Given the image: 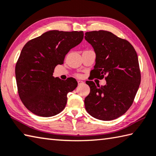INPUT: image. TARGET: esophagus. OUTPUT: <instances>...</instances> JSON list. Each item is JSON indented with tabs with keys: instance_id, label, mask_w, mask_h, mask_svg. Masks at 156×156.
I'll return each instance as SVG.
<instances>
[{
	"instance_id": "34e87169",
	"label": "esophagus",
	"mask_w": 156,
	"mask_h": 156,
	"mask_svg": "<svg viewBox=\"0 0 156 156\" xmlns=\"http://www.w3.org/2000/svg\"><path fill=\"white\" fill-rule=\"evenodd\" d=\"M78 85H81V84H84V83L83 81H82V80H78Z\"/></svg>"
}]
</instances>
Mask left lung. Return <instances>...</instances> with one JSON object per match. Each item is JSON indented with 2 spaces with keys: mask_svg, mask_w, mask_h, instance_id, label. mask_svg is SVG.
<instances>
[{
  "mask_svg": "<svg viewBox=\"0 0 156 156\" xmlns=\"http://www.w3.org/2000/svg\"><path fill=\"white\" fill-rule=\"evenodd\" d=\"M96 54L93 73L105 77L106 84L87 81L90 93L84 99L87 112L100 120L115 119L127 112L134 101L141 76L136 52L126 39L106 30L90 31L84 36Z\"/></svg>",
  "mask_w": 156,
  "mask_h": 156,
  "instance_id": "left-lung-1",
  "label": "left lung"
}]
</instances>
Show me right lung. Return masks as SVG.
I'll list each match as a JSON object with an SVG mask.
<instances>
[{"mask_svg":"<svg viewBox=\"0 0 156 156\" xmlns=\"http://www.w3.org/2000/svg\"><path fill=\"white\" fill-rule=\"evenodd\" d=\"M83 37V31L49 30L24 45L16 66V78L22 102L33 114L49 117L65 108L67 93L78 83L73 78H54L53 72Z\"/></svg>","mask_w":156,"mask_h":156,"instance_id":"1","label":"right lung"}]
</instances>
